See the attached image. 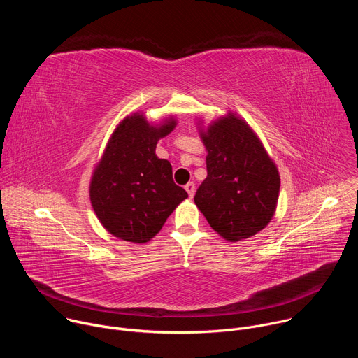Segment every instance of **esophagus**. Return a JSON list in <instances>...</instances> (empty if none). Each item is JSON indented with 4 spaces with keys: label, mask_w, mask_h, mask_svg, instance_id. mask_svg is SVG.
Returning a JSON list of instances; mask_svg holds the SVG:
<instances>
[{
    "label": "esophagus",
    "mask_w": 358,
    "mask_h": 358,
    "mask_svg": "<svg viewBox=\"0 0 358 358\" xmlns=\"http://www.w3.org/2000/svg\"><path fill=\"white\" fill-rule=\"evenodd\" d=\"M184 188H185V191L188 192L189 198H192V196H194V192H195V184H194V182H188Z\"/></svg>",
    "instance_id": "esophagus-1"
}]
</instances>
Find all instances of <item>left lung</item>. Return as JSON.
I'll list each match as a JSON object with an SVG mask.
<instances>
[{
	"instance_id": "left-lung-1",
	"label": "left lung",
	"mask_w": 358,
	"mask_h": 358,
	"mask_svg": "<svg viewBox=\"0 0 358 358\" xmlns=\"http://www.w3.org/2000/svg\"><path fill=\"white\" fill-rule=\"evenodd\" d=\"M206 145L207 178L194 201L211 228L229 242L262 231L272 220L280 177L262 141L236 116L220 117L199 129Z\"/></svg>"
}]
</instances>
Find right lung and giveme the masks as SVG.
Listing matches in <instances>:
<instances>
[{
  "mask_svg": "<svg viewBox=\"0 0 358 358\" xmlns=\"http://www.w3.org/2000/svg\"><path fill=\"white\" fill-rule=\"evenodd\" d=\"M176 126L173 117L152 126L134 113L109 138L93 170L89 195L97 220L116 238L148 242L188 196L174 184L170 162L156 156L157 141Z\"/></svg>",
  "mask_w": 358,
  "mask_h": 358,
  "instance_id": "obj_1",
  "label": "right lung"
}]
</instances>
